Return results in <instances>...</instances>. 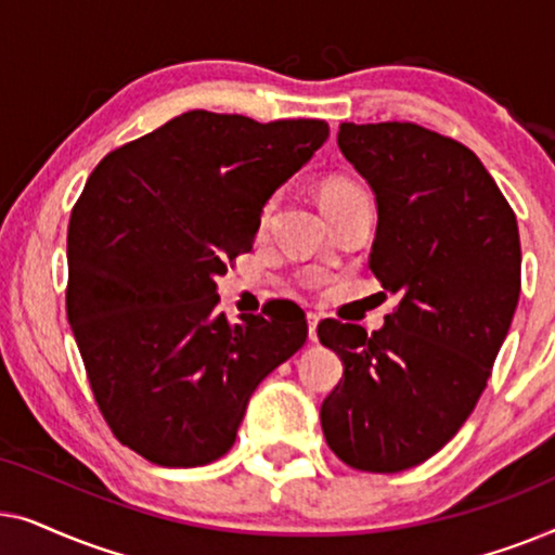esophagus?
<instances>
[{
  "label": "esophagus",
  "mask_w": 555,
  "mask_h": 555,
  "mask_svg": "<svg viewBox=\"0 0 555 555\" xmlns=\"http://www.w3.org/2000/svg\"><path fill=\"white\" fill-rule=\"evenodd\" d=\"M308 338L318 340V315L308 313Z\"/></svg>",
  "instance_id": "esophagus-1"
}]
</instances>
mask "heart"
Listing matches in <instances>:
<instances>
[{
    "label": "heart",
    "mask_w": 555,
    "mask_h": 555,
    "mask_svg": "<svg viewBox=\"0 0 555 555\" xmlns=\"http://www.w3.org/2000/svg\"><path fill=\"white\" fill-rule=\"evenodd\" d=\"M366 192L359 181L348 179V177H340V173H333V177L323 179L321 186H318V196H321V207L325 211H331L333 207H338V204H344L346 199H351V196ZM275 207H278V196L272 194L268 199L262 202L260 211H257V232H264L272 222V215H275Z\"/></svg>",
    "instance_id": "heart-1"
}]
</instances>
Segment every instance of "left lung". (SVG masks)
<instances>
[{
    "label": "left lung",
    "instance_id": "left-lung-1",
    "mask_svg": "<svg viewBox=\"0 0 555 555\" xmlns=\"http://www.w3.org/2000/svg\"><path fill=\"white\" fill-rule=\"evenodd\" d=\"M338 149L376 194L369 268L401 300L382 331L333 318L318 338L344 361L321 424L361 473L422 465L488 386L520 295L515 211L480 158L416 124H340Z\"/></svg>",
    "mask_w": 555,
    "mask_h": 555
}]
</instances>
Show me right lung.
Returning <instances> with one entry per match:
<instances>
[{
	"instance_id": "1",
	"label": "right lung",
	"mask_w": 555,
	"mask_h": 555,
	"mask_svg": "<svg viewBox=\"0 0 555 555\" xmlns=\"http://www.w3.org/2000/svg\"><path fill=\"white\" fill-rule=\"evenodd\" d=\"M325 139L318 118L189 111L111 151L75 202L67 321L103 420L154 465L222 457L257 384L306 344L298 306L227 321L215 278Z\"/></svg>"
}]
</instances>
